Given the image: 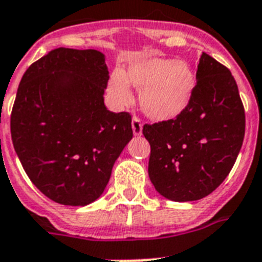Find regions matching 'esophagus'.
I'll use <instances>...</instances> for the list:
<instances>
[{
  "label": "esophagus",
  "mask_w": 262,
  "mask_h": 262,
  "mask_svg": "<svg viewBox=\"0 0 262 262\" xmlns=\"http://www.w3.org/2000/svg\"><path fill=\"white\" fill-rule=\"evenodd\" d=\"M132 129H133V135L135 136H140L142 133V124L141 120L137 118V117H133V120H132Z\"/></svg>",
  "instance_id": "34e87169"
}]
</instances>
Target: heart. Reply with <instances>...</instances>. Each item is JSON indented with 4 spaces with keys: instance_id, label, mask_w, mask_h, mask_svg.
Here are the masks:
<instances>
[{
    "instance_id": "b5f03b06",
    "label": "heart",
    "mask_w": 262,
    "mask_h": 262,
    "mask_svg": "<svg viewBox=\"0 0 262 262\" xmlns=\"http://www.w3.org/2000/svg\"><path fill=\"white\" fill-rule=\"evenodd\" d=\"M129 84L140 91V105L150 120L168 122L186 112L195 89V74L184 60L163 57L136 59L124 74L112 72L107 91L117 107L133 101Z\"/></svg>"
}]
</instances>
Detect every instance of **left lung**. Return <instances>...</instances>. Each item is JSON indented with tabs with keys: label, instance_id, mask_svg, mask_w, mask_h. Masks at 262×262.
<instances>
[{
	"label": "left lung",
	"instance_id": "left-lung-1",
	"mask_svg": "<svg viewBox=\"0 0 262 262\" xmlns=\"http://www.w3.org/2000/svg\"><path fill=\"white\" fill-rule=\"evenodd\" d=\"M142 135L150 144L148 173L157 192L173 202L211 193L231 171L245 136V112L229 69L203 52L186 112L144 125Z\"/></svg>",
	"mask_w": 262,
	"mask_h": 262
}]
</instances>
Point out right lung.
I'll return each mask as SVG.
<instances>
[{
    "label": "right lung",
    "instance_id": "1",
    "mask_svg": "<svg viewBox=\"0 0 262 262\" xmlns=\"http://www.w3.org/2000/svg\"><path fill=\"white\" fill-rule=\"evenodd\" d=\"M107 80L106 57L97 50L56 48L23 75L12 141L28 178L56 203L97 201L133 137L129 113L106 109Z\"/></svg>",
    "mask_w": 262,
    "mask_h": 262
}]
</instances>
